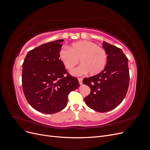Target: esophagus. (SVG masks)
Returning <instances> with one entry per match:
<instances>
[{"label":"esophagus","mask_w":150,"mask_h":150,"mask_svg":"<svg viewBox=\"0 0 150 150\" xmlns=\"http://www.w3.org/2000/svg\"><path fill=\"white\" fill-rule=\"evenodd\" d=\"M78 81H79V83L80 85L83 84V78H78Z\"/></svg>","instance_id":"34e87169"}]
</instances>
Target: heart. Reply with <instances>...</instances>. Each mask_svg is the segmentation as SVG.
<instances>
[{"label":"heart","mask_w":150,"mask_h":150,"mask_svg":"<svg viewBox=\"0 0 150 150\" xmlns=\"http://www.w3.org/2000/svg\"><path fill=\"white\" fill-rule=\"evenodd\" d=\"M59 57L67 69L72 70L79 63L81 65L71 72L74 76H81L89 72L97 75L106 65L108 56L105 50L93 42L82 40L72 43L69 49H61Z\"/></svg>","instance_id":"1"}]
</instances>
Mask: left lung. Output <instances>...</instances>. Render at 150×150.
<instances>
[{
    "instance_id": "obj_1",
    "label": "left lung",
    "mask_w": 150,
    "mask_h": 150,
    "mask_svg": "<svg viewBox=\"0 0 150 150\" xmlns=\"http://www.w3.org/2000/svg\"><path fill=\"white\" fill-rule=\"evenodd\" d=\"M103 47L108 55L107 64L100 73L84 78L91 89L84 101L92 110L108 112L120 105L125 98L129 83L128 59L120 48L106 42Z\"/></svg>"
}]
</instances>
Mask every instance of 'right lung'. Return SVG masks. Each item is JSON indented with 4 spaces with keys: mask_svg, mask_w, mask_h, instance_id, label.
<instances>
[{
    "mask_svg": "<svg viewBox=\"0 0 150 150\" xmlns=\"http://www.w3.org/2000/svg\"><path fill=\"white\" fill-rule=\"evenodd\" d=\"M64 39L40 45L29 51L22 64V86L27 101L35 110L54 114L62 110L68 94L78 88L59 57Z\"/></svg>",
    "mask_w": 150,
    "mask_h": 150,
    "instance_id": "obj_1",
    "label": "right lung"
}]
</instances>
